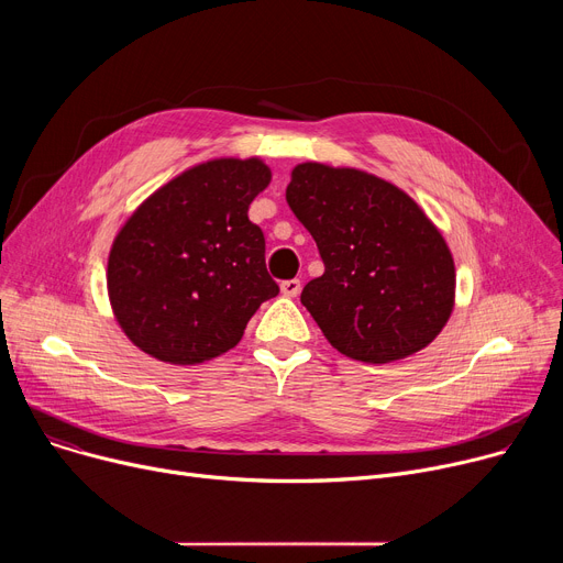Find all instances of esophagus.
<instances>
[{
    "label": "esophagus",
    "mask_w": 563,
    "mask_h": 563,
    "mask_svg": "<svg viewBox=\"0 0 563 563\" xmlns=\"http://www.w3.org/2000/svg\"><path fill=\"white\" fill-rule=\"evenodd\" d=\"M280 289H283L285 297H297V294L301 291V280H299V278L283 280V283H280Z\"/></svg>",
    "instance_id": "obj_1"
}]
</instances>
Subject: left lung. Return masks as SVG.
Masks as SVG:
<instances>
[{
	"label": "left lung",
	"instance_id": "8db88e82",
	"mask_svg": "<svg viewBox=\"0 0 563 563\" xmlns=\"http://www.w3.org/2000/svg\"><path fill=\"white\" fill-rule=\"evenodd\" d=\"M285 198L323 274L301 303L344 356L390 363L424 349L454 306V260L418 202L356 168L299 164Z\"/></svg>",
	"mask_w": 563,
	"mask_h": 563
}]
</instances>
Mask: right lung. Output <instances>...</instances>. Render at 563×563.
I'll use <instances>...</instances> for the list:
<instances>
[{
  "label": "right lung",
  "mask_w": 563,
  "mask_h": 563,
  "mask_svg": "<svg viewBox=\"0 0 563 563\" xmlns=\"http://www.w3.org/2000/svg\"><path fill=\"white\" fill-rule=\"evenodd\" d=\"M260 159H214L177 175L118 232L107 287L125 335L153 358L196 365L242 340L278 294L249 205L269 185Z\"/></svg>",
  "instance_id": "obj_1"
}]
</instances>
